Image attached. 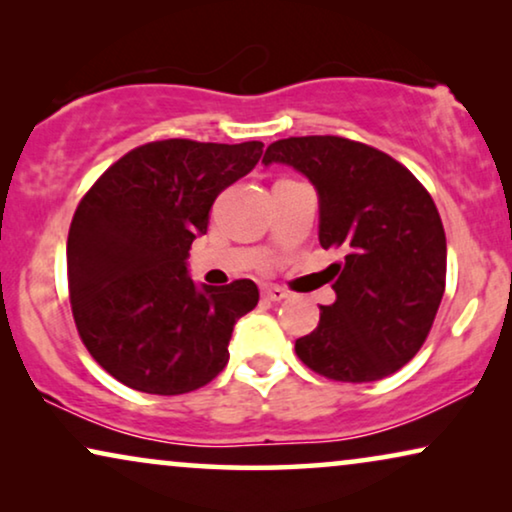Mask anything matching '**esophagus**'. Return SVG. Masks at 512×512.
Returning a JSON list of instances; mask_svg holds the SVG:
<instances>
[{
  "label": "esophagus",
  "mask_w": 512,
  "mask_h": 512,
  "mask_svg": "<svg viewBox=\"0 0 512 512\" xmlns=\"http://www.w3.org/2000/svg\"><path fill=\"white\" fill-rule=\"evenodd\" d=\"M261 296L265 300H272V303H279V300L289 298V293H286L282 286H263L261 289Z\"/></svg>",
  "instance_id": "obj_1"
}]
</instances>
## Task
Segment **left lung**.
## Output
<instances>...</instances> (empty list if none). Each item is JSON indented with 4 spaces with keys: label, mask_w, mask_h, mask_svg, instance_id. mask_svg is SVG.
I'll list each match as a JSON object with an SVG mask.
<instances>
[{
    "label": "left lung",
    "mask_w": 512,
    "mask_h": 512,
    "mask_svg": "<svg viewBox=\"0 0 512 512\" xmlns=\"http://www.w3.org/2000/svg\"><path fill=\"white\" fill-rule=\"evenodd\" d=\"M263 163L310 181L321 247L345 254L331 265L335 303L296 340L298 359L338 382L396 373L424 345L445 291V230L431 195L387 153L345 137L279 139Z\"/></svg>",
    "instance_id": "1"
}]
</instances>
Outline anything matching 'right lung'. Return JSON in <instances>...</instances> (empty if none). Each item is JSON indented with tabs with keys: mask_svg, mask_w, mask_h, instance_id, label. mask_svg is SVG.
<instances>
[{
	"mask_svg": "<svg viewBox=\"0 0 512 512\" xmlns=\"http://www.w3.org/2000/svg\"><path fill=\"white\" fill-rule=\"evenodd\" d=\"M263 144L151 142L109 167L76 207L67 237L69 300L83 345L125 387L177 396L228 363L251 279L195 284L188 251L223 188L254 170Z\"/></svg>",
	"mask_w": 512,
	"mask_h": 512,
	"instance_id": "right-lung-1",
	"label": "right lung"
}]
</instances>
